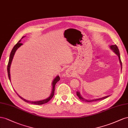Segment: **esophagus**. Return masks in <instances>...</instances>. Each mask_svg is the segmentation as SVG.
Instances as JSON below:
<instances>
[{"mask_svg":"<svg viewBox=\"0 0 128 128\" xmlns=\"http://www.w3.org/2000/svg\"><path fill=\"white\" fill-rule=\"evenodd\" d=\"M66 75L68 77H71L73 76V71L71 68H68L66 70Z\"/></svg>","mask_w":128,"mask_h":128,"instance_id":"1","label":"esophagus"}]
</instances>
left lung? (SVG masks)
Segmentation results:
<instances>
[{
    "label": "left lung",
    "instance_id": "left-lung-1",
    "mask_svg": "<svg viewBox=\"0 0 128 128\" xmlns=\"http://www.w3.org/2000/svg\"><path fill=\"white\" fill-rule=\"evenodd\" d=\"M110 48L113 51V52H114L118 56V58H119V61H120V64H121V69H122V62L121 60V58H120V52H119V50L118 46H117L116 44L115 45H112L110 46ZM76 96H78V98H79L80 100H82V101H85V102H93V101H99V100H104V98H107L109 97V96H104L103 98H96V99H93V100H86L85 98H83L81 95L80 94L79 92H76Z\"/></svg>",
    "mask_w": 128,
    "mask_h": 128
}]
</instances>
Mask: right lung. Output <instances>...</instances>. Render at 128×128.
I'll list each match as a JSON object with an SVG mask.
<instances>
[{
    "label": "right lung",
    "mask_w": 128,
    "mask_h": 128,
    "mask_svg": "<svg viewBox=\"0 0 128 128\" xmlns=\"http://www.w3.org/2000/svg\"><path fill=\"white\" fill-rule=\"evenodd\" d=\"M24 37H22L21 38V39L24 38ZM21 40H20V41L18 42L13 47V48L12 49V51H11V52H10V58H9V61H8V65H7V73H8V78H9V79H10V64H11V63H12V60L13 58V57H14V54H15L16 52V50L19 48V47L22 45V43H21L20 42H21ZM60 80V78L59 76H57L56 77L54 78L52 82V93H51V95L48 98H46V99L44 100H40V101H28V100H27L24 99V98H22L21 96H20L19 94H18L16 92V93L17 94V95L18 96H19L22 100H23L25 102H27V103H30V104H38V105H40V104H46L48 102H49L51 99H52V98L54 96V90H55V88H54V87H55V85L56 84V83L59 81V80ZM16 92V91H15Z\"/></svg>",
    "instance_id": "right-lung-1"
}]
</instances>
